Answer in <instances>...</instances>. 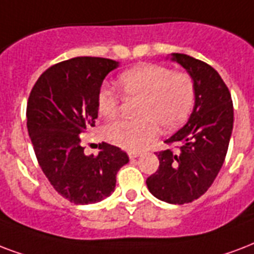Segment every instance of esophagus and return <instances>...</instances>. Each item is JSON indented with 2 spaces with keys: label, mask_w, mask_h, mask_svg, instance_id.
I'll list each match as a JSON object with an SVG mask.
<instances>
[{
  "label": "esophagus",
  "mask_w": 254,
  "mask_h": 254,
  "mask_svg": "<svg viewBox=\"0 0 254 254\" xmlns=\"http://www.w3.org/2000/svg\"><path fill=\"white\" fill-rule=\"evenodd\" d=\"M127 154H129V158H130V160H133V158L140 157L141 152H137V150H130V152H127Z\"/></svg>",
  "instance_id": "34e87169"
}]
</instances>
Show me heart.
<instances>
[{
    "label": "heart",
    "instance_id": "b5f03b06",
    "mask_svg": "<svg viewBox=\"0 0 254 254\" xmlns=\"http://www.w3.org/2000/svg\"><path fill=\"white\" fill-rule=\"evenodd\" d=\"M120 86L127 100L140 102L135 120H117L104 129L112 144L131 150L142 149L158 134V127L170 131L179 127L193 110L196 85L187 71H173L160 64H141L121 73ZM123 97L108 85L97 94V109L105 119L120 113Z\"/></svg>",
    "mask_w": 254,
    "mask_h": 254
}]
</instances>
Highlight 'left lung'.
I'll return each instance as SVG.
<instances>
[{
  "mask_svg": "<svg viewBox=\"0 0 254 254\" xmlns=\"http://www.w3.org/2000/svg\"><path fill=\"white\" fill-rule=\"evenodd\" d=\"M196 85V102L190 117L165 141L176 145L157 153L160 166L146 179L149 191L169 204H187L208 190L225 160L233 129V102L217 71L188 54L173 53Z\"/></svg>",
  "mask_w": 254,
  "mask_h": 254,
  "instance_id": "8db88e82",
  "label": "left lung"
}]
</instances>
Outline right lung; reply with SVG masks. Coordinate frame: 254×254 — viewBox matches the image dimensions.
Masks as SVG:
<instances>
[{
    "label": "right lung",
    "instance_id": "right-lung-1",
    "mask_svg": "<svg viewBox=\"0 0 254 254\" xmlns=\"http://www.w3.org/2000/svg\"><path fill=\"white\" fill-rule=\"evenodd\" d=\"M117 66L109 58H70L46 69L29 96L26 125L37 161L52 187L73 204L109 197L117 172L129 162L127 153L106 142L97 156H86L80 137L94 127L98 90Z\"/></svg>",
    "mask_w": 254,
    "mask_h": 254
}]
</instances>
